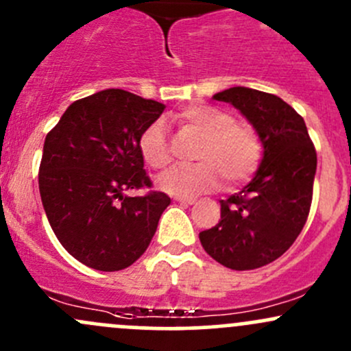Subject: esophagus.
<instances>
[{
	"label": "esophagus",
	"instance_id": "esophagus-1",
	"mask_svg": "<svg viewBox=\"0 0 351 351\" xmlns=\"http://www.w3.org/2000/svg\"><path fill=\"white\" fill-rule=\"evenodd\" d=\"M175 200L176 202H180V204H185V205H193L195 202V198H191V197H175Z\"/></svg>",
	"mask_w": 351,
	"mask_h": 351
}]
</instances>
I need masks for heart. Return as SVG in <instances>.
Here are the masks:
<instances>
[{
    "label": "heart",
    "mask_w": 351,
    "mask_h": 351,
    "mask_svg": "<svg viewBox=\"0 0 351 351\" xmlns=\"http://www.w3.org/2000/svg\"><path fill=\"white\" fill-rule=\"evenodd\" d=\"M182 126L204 134L197 158L200 163L176 166L160 176V186L178 197L202 193L219 185L220 173L227 183H239L252 175L263 156V143L252 126L234 123L225 110L206 104L188 106L173 116ZM139 153L151 168L163 169L171 163L166 128L154 121L139 136Z\"/></svg>",
    "instance_id": "obj_1"
}]
</instances>
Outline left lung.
Listing matches in <instances>:
<instances>
[{"label":"left lung","mask_w":351,"mask_h":351,"mask_svg":"<svg viewBox=\"0 0 351 351\" xmlns=\"http://www.w3.org/2000/svg\"><path fill=\"white\" fill-rule=\"evenodd\" d=\"M213 99L241 110L264 156L252 182L220 200L219 223L200 232V242L225 267L250 271L281 257L301 234L311 208L316 149L304 119L278 95L230 87Z\"/></svg>","instance_id":"8db88e82"}]
</instances>
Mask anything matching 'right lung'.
<instances>
[{"mask_svg":"<svg viewBox=\"0 0 351 351\" xmlns=\"http://www.w3.org/2000/svg\"><path fill=\"white\" fill-rule=\"evenodd\" d=\"M161 102L108 88L72 102L47 134L38 186L58 242L87 267L114 272L145 254L161 213L163 191L151 188L139 136L163 114Z\"/></svg>","mask_w":351,"mask_h":351,"instance_id":"add662e5","label":"right lung"}]
</instances>
